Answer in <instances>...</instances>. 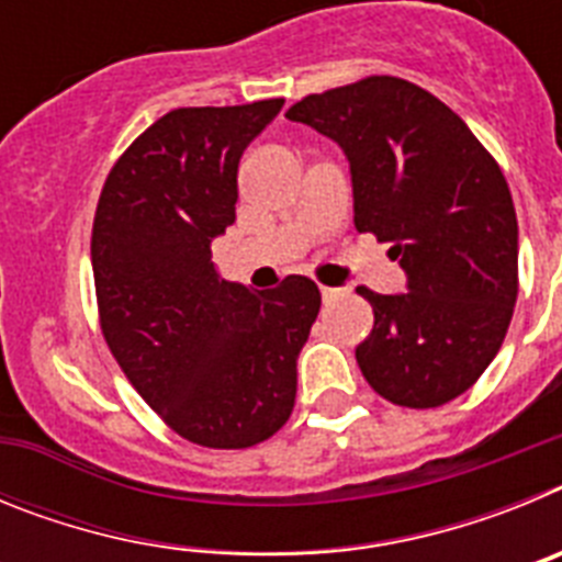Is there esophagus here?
<instances>
[{
  "label": "esophagus",
  "mask_w": 562,
  "mask_h": 562,
  "mask_svg": "<svg viewBox=\"0 0 562 562\" xmlns=\"http://www.w3.org/2000/svg\"><path fill=\"white\" fill-rule=\"evenodd\" d=\"M321 295H324V304H331V301L342 295V290L340 286H321Z\"/></svg>",
  "instance_id": "1"
}]
</instances>
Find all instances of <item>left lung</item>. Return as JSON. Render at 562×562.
<instances>
[{"instance_id": "1", "label": "left lung", "mask_w": 562, "mask_h": 562, "mask_svg": "<svg viewBox=\"0 0 562 562\" xmlns=\"http://www.w3.org/2000/svg\"><path fill=\"white\" fill-rule=\"evenodd\" d=\"M286 117L349 157L355 227L391 241L408 292L360 286L374 329L357 346L371 389L439 408L498 355L518 297V220L493 154L450 106L411 81L371 76L306 95Z\"/></svg>"}]
</instances>
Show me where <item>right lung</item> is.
I'll use <instances>...</instances> for the list:
<instances>
[{"mask_svg":"<svg viewBox=\"0 0 562 562\" xmlns=\"http://www.w3.org/2000/svg\"><path fill=\"white\" fill-rule=\"evenodd\" d=\"M281 106L162 114L98 200L92 272L109 351L168 428L202 448H252L284 428L321 310L306 276L252 292L211 261V241L236 222L238 160Z\"/></svg>","mask_w":562,"mask_h":562,"instance_id":"1","label":"right lung"}]
</instances>
